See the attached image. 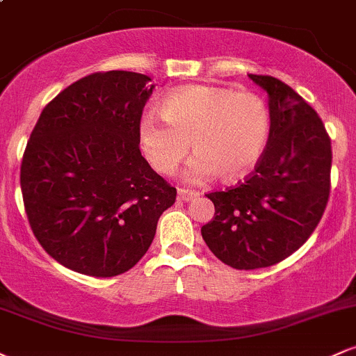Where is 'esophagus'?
<instances>
[{
	"mask_svg": "<svg viewBox=\"0 0 356 356\" xmlns=\"http://www.w3.org/2000/svg\"><path fill=\"white\" fill-rule=\"evenodd\" d=\"M177 194H179V199H181V201L189 202V201H192V199H194V197H197L199 192L191 191V189H182V187H181V189L177 191Z\"/></svg>",
	"mask_w": 356,
	"mask_h": 356,
	"instance_id": "esophagus-1",
	"label": "esophagus"
}]
</instances>
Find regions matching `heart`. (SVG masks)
<instances>
[{
    "instance_id": "1",
    "label": "heart",
    "mask_w": 356,
    "mask_h": 356,
    "mask_svg": "<svg viewBox=\"0 0 356 356\" xmlns=\"http://www.w3.org/2000/svg\"><path fill=\"white\" fill-rule=\"evenodd\" d=\"M159 113H145L137 127L140 152L154 170L170 175L189 154L195 155L184 172L201 182L219 172L236 181L257 164L266 149L271 113L254 92H236L218 85H187L167 93Z\"/></svg>"
}]
</instances>
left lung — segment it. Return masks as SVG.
Listing matches in <instances>:
<instances>
[{
  "label": "left lung",
  "mask_w": 356,
  "mask_h": 356,
  "mask_svg": "<svg viewBox=\"0 0 356 356\" xmlns=\"http://www.w3.org/2000/svg\"><path fill=\"white\" fill-rule=\"evenodd\" d=\"M249 79L268 93L266 149L246 181L207 194L216 212L201 229L214 256L236 269L273 266L303 246L328 204L332 172L318 113L275 76Z\"/></svg>",
  "instance_id": "1"
}]
</instances>
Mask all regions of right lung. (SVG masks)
<instances>
[{"label":"right lung","instance_id":"obj_1","mask_svg":"<svg viewBox=\"0 0 356 356\" xmlns=\"http://www.w3.org/2000/svg\"><path fill=\"white\" fill-rule=\"evenodd\" d=\"M152 90L142 73H92L60 92L31 132L19 174L24 211L44 251L72 271H129L175 202V187L138 149Z\"/></svg>","mask_w":356,"mask_h":356}]
</instances>
